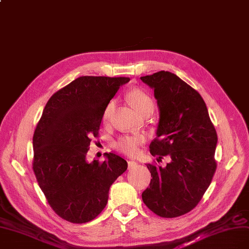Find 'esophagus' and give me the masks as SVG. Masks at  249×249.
<instances>
[{"label":"esophagus","mask_w":249,"mask_h":249,"mask_svg":"<svg viewBox=\"0 0 249 249\" xmlns=\"http://www.w3.org/2000/svg\"><path fill=\"white\" fill-rule=\"evenodd\" d=\"M127 165H128V168H134V167H136L137 165H138V162L135 161V160H128L127 161Z\"/></svg>","instance_id":"1"}]
</instances>
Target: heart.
<instances>
[{"mask_svg": "<svg viewBox=\"0 0 249 249\" xmlns=\"http://www.w3.org/2000/svg\"><path fill=\"white\" fill-rule=\"evenodd\" d=\"M126 98L128 102H130V104L134 107V109L140 114H142L144 111H146L148 109L153 110L154 104L151 97L146 91H144L141 89H132L131 90H128L126 93ZM112 108L113 102L111 101L108 103L104 111H103V121H108ZM144 136L140 134L124 135L119 137V138L114 142V147L124 153L135 156V154L139 152V147L144 142Z\"/></svg>", "mask_w": 249, "mask_h": 249, "instance_id": "b5f03b06", "label": "heart"}]
</instances>
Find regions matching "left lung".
<instances>
[{"instance_id":"1","label":"left lung","mask_w":249,"mask_h":249,"mask_svg":"<svg viewBox=\"0 0 249 249\" xmlns=\"http://www.w3.org/2000/svg\"><path fill=\"white\" fill-rule=\"evenodd\" d=\"M141 80L154 90L160 111L150 153L171 159L166 167L146 165L152 179L142 200L157 215L177 217L193 210L211 183L217 134L200 93L177 75L160 71Z\"/></svg>"}]
</instances>
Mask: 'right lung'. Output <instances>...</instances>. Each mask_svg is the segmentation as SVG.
<instances>
[{
	"label": "right lung",
	"instance_id": "1",
	"mask_svg": "<svg viewBox=\"0 0 249 249\" xmlns=\"http://www.w3.org/2000/svg\"><path fill=\"white\" fill-rule=\"evenodd\" d=\"M127 77L81 76L53 93L33 137V170L50 207L73 224L96 218L109 188L127 168L114 153L100 162L87 160L98 137L103 111Z\"/></svg>",
	"mask_w": 249,
	"mask_h": 249
}]
</instances>
